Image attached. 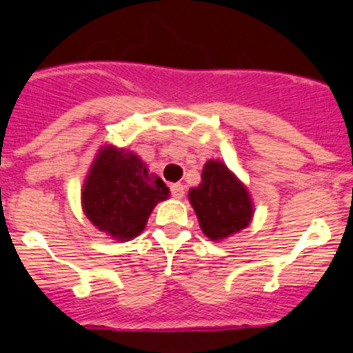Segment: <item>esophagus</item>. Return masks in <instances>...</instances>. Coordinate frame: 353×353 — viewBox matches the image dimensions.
<instances>
[{"label":"esophagus","instance_id":"1","mask_svg":"<svg viewBox=\"0 0 353 353\" xmlns=\"http://www.w3.org/2000/svg\"><path fill=\"white\" fill-rule=\"evenodd\" d=\"M171 194H173V198L180 200V198H183V194H185V188H183L182 183H173V185H171Z\"/></svg>","mask_w":353,"mask_h":353}]
</instances>
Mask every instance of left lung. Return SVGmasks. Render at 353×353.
Segmentation results:
<instances>
[{
  "label": "left lung",
  "mask_w": 353,
  "mask_h": 353,
  "mask_svg": "<svg viewBox=\"0 0 353 353\" xmlns=\"http://www.w3.org/2000/svg\"><path fill=\"white\" fill-rule=\"evenodd\" d=\"M201 232L221 241L246 228L254 218V203L246 185L219 161H207L201 182L189 191Z\"/></svg>",
  "instance_id": "1"
}]
</instances>
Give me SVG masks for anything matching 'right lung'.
Segmentation results:
<instances>
[{"label":"right lung","instance_id":"right-lung-1","mask_svg":"<svg viewBox=\"0 0 353 353\" xmlns=\"http://www.w3.org/2000/svg\"><path fill=\"white\" fill-rule=\"evenodd\" d=\"M170 189L130 150L103 146L83 182L82 207L89 221L117 241L139 236L153 207Z\"/></svg>","mask_w":353,"mask_h":353}]
</instances>
